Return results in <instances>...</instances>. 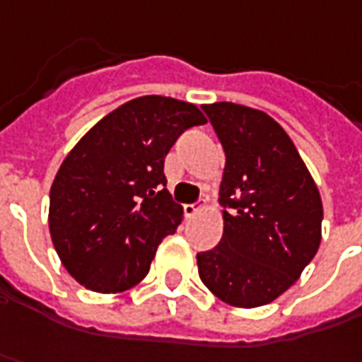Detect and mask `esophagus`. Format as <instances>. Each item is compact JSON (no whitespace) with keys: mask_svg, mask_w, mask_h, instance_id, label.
<instances>
[{"mask_svg":"<svg viewBox=\"0 0 362 362\" xmlns=\"http://www.w3.org/2000/svg\"><path fill=\"white\" fill-rule=\"evenodd\" d=\"M204 202H196V204H186L184 206V214H186V218H194L198 212H202L204 210Z\"/></svg>","mask_w":362,"mask_h":362,"instance_id":"1","label":"esophagus"}]
</instances>
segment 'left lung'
I'll return each mask as SVG.
<instances>
[{
  "instance_id": "1",
  "label": "left lung",
  "mask_w": 362,
  "mask_h": 362,
  "mask_svg": "<svg viewBox=\"0 0 362 362\" xmlns=\"http://www.w3.org/2000/svg\"><path fill=\"white\" fill-rule=\"evenodd\" d=\"M226 164L220 182L224 230L196 255L204 286L222 303L256 308L286 293L320 246L322 200L281 124L262 110L216 102L202 106Z\"/></svg>"
}]
</instances>
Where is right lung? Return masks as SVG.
Returning a JSON list of instances; mask_svg holds the SVG:
<instances>
[{
    "mask_svg": "<svg viewBox=\"0 0 362 362\" xmlns=\"http://www.w3.org/2000/svg\"><path fill=\"white\" fill-rule=\"evenodd\" d=\"M206 124L190 102L142 95L116 107L68 152L49 190V234L64 268L102 294L142 282L160 243L184 218L164 158L182 132Z\"/></svg>",
    "mask_w": 362,
    "mask_h": 362,
    "instance_id": "obj_1",
    "label": "right lung"
}]
</instances>
